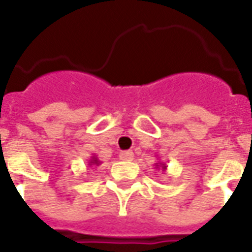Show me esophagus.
I'll return each mask as SVG.
<instances>
[{"label":"esophagus","instance_id":"esophagus-1","mask_svg":"<svg viewBox=\"0 0 252 252\" xmlns=\"http://www.w3.org/2000/svg\"><path fill=\"white\" fill-rule=\"evenodd\" d=\"M119 157H120V159H122V161H132L134 157V154H133V152L128 150V152H122Z\"/></svg>","mask_w":252,"mask_h":252}]
</instances>
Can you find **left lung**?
I'll list each match as a JSON object with an SVG mask.
<instances>
[{
  "instance_id": "8db88e82",
  "label": "left lung",
  "mask_w": 252,
  "mask_h": 252,
  "mask_svg": "<svg viewBox=\"0 0 252 252\" xmlns=\"http://www.w3.org/2000/svg\"><path fill=\"white\" fill-rule=\"evenodd\" d=\"M156 166H157L156 168H158V167L162 168V171H166V168H167V166H166L163 162H158V163H156Z\"/></svg>"
}]
</instances>
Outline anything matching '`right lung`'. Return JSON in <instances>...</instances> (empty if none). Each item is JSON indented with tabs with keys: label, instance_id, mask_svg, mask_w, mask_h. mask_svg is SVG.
Masks as SVG:
<instances>
[{
	"label": "right lung",
	"instance_id": "obj_1",
	"mask_svg": "<svg viewBox=\"0 0 252 252\" xmlns=\"http://www.w3.org/2000/svg\"><path fill=\"white\" fill-rule=\"evenodd\" d=\"M100 163H102V162L99 161L98 157H96V156H93V157L90 158V161H89V165H90V166H93V165L99 166V165H100Z\"/></svg>",
	"mask_w": 252,
	"mask_h": 252
}]
</instances>
